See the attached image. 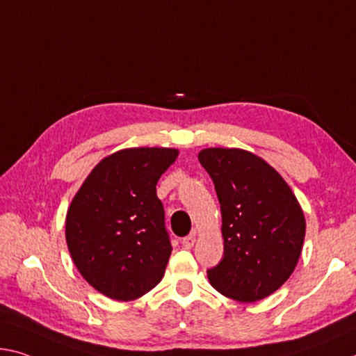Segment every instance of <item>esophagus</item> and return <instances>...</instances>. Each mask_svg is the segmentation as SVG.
Listing matches in <instances>:
<instances>
[{
	"instance_id": "1",
	"label": "esophagus",
	"mask_w": 356,
	"mask_h": 356,
	"mask_svg": "<svg viewBox=\"0 0 356 356\" xmlns=\"http://www.w3.org/2000/svg\"><path fill=\"white\" fill-rule=\"evenodd\" d=\"M195 241H196L195 234H190V236H187V238L182 239V245L185 247V249H191V247L195 245Z\"/></svg>"
}]
</instances>
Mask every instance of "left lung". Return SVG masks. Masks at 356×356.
Segmentation results:
<instances>
[{
	"label": "left lung",
	"mask_w": 356,
	"mask_h": 356,
	"mask_svg": "<svg viewBox=\"0 0 356 356\" xmlns=\"http://www.w3.org/2000/svg\"><path fill=\"white\" fill-rule=\"evenodd\" d=\"M198 160L222 211L223 258L207 270L211 285L239 302H255L285 284L300 259L306 220L289 184L263 158L212 147Z\"/></svg>",
	"instance_id": "obj_1"
}]
</instances>
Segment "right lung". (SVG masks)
Wrapping results in <instances>:
<instances>
[{
	"label": "right lung",
	"mask_w": 356,
	"mask_h": 356,
	"mask_svg": "<svg viewBox=\"0 0 356 356\" xmlns=\"http://www.w3.org/2000/svg\"><path fill=\"white\" fill-rule=\"evenodd\" d=\"M177 149H123L101 160L66 213V244L79 273L115 301H133L165 275L172 247L156 182Z\"/></svg>",
	"instance_id": "1"
}]
</instances>
